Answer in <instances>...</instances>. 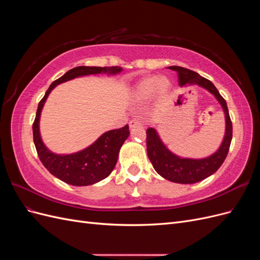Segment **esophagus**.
<instances>
[{"label":"esophagus","instance_id":"esophagus-1","mask_svg":"<svg viewBox=\"0 0 260 260\" xmlns=\"http://www.w3.org/2000/svg\"><path fill=\"white\" fill-rule=\"evenodd\" d=\"M129 125L131 128H135V127H137V125H142V121L138 119V118H133V119L130 120Z\"/></svg>","mask_w":260,"mask_h":260}]
</instances>
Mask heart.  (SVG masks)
I'll return each mask as SVG.
<instances>
[{
	"instance_id": "heart-1",
	"label": "heart",
	"mask_w": 260,
	"mask_h": 260,
	"mask_svg": "<svg viewBox=\"0 0 260 260\" xmlns=\"http://www.w3.org/2000/svg\"><path fill=\"white\" fill-rule=\"evenodd\" d=\"M170 83L166 78L149 77L141 81L136 88V96L139 100H145L149 98L157 90L160 94L166 93Z\"/></svg>"
}]
</instances>
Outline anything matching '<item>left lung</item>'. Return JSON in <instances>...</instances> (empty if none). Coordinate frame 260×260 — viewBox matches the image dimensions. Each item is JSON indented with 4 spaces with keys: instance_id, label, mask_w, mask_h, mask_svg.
<instances>
[{
    "instance_id": "obj_1",
    "label": "left lung",
    "mask_w": 260,
    "mask_h": 260,
    "mask_svg": "<svg viewBox=\"0 0 260 260\" xmlns=\"http://www.w3.org/2000/svg\"><path fill=\"white\" fill-rule=\"evenodd\" d=\"M169 68L177 72L178 82L180 85H184L186 83L199 84L214 94L219 101V103L221 104L225 114L226 127L223 142L214 155L204 159L180 158V157L169 152L167 147L162 144L159 137L157 136L155 129L148 128L146 130L147 155L154 169L162 178L172 181V182L192 184L211 176L223 164L228 153H229L232 140V121L229 115V111H228L226 102L220 95V93L216 89L214 83L206 79V78L201 77L198 73L187 68L180 66H170Z\"/></svg>"
}]
</instances>
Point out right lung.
Returning <instances> with one entry per match:
<instances>
[{
    "instance_id": "1",
    "label": "right lung",
    "mask_w": 260,
    "mask_h": 260,
    "mask_svg": "<svg viewBox=\"0 0 260 260\" xmlns=\"http://www.w3.org/2000/svg\"><path fill=\"white\" fill-rule=\"evenodd\" d=\"M120 70L121 68H118L117 66L109 68L88 66L75 67L68 70L64 76L58 78L57 80L52 82L48 91L45 92L43 99L39 102L36 118L32 124L34 142L38 156L43 164V166L53 176L68 184L77 186L91 185L105 179L111 174L117 162L119 149L125 139L129 137V125L125 124L124 127L120 129L107 131L101 138H99L96 142H94L91 146L79 153L70 155H56L50 152L44 146L40 138V132H39V119H40L41 109L44 105V102L50 92L54 89V86L61 82L85 75L107 72L109 74H117Z\"/></svg>"
}]
</instances>
